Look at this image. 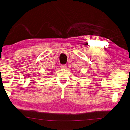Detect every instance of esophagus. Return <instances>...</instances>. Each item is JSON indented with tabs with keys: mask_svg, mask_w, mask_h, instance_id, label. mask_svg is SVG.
Here are the masks:
<instances>
[{
	"mask_svg": "<svg viewBox=\"0 0 130 130\" xmlns=\"http://www.w3.org/2000/svg\"><path fill=\"white\" fill-rule=\"evenodd\" d=\"M60 67H61V68H62V69H66V68H67V66H66V65H61Z\"/></svg>",
	"mask_w": 130,
	"mask_h": 130,
	"instance_id": "1",
	"label": "esophagus"
}]
</instances>
